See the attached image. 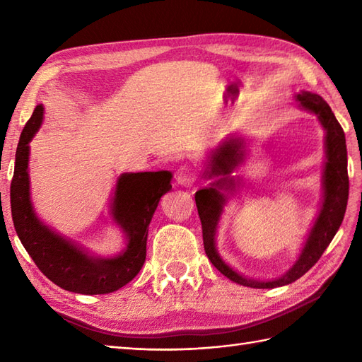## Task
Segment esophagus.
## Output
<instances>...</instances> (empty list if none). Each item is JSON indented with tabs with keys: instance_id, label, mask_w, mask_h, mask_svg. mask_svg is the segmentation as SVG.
<instances>
[{
	"instance_id": "1",
	"label": "esophagus",
	"mask_w": 362,
	"mask_h": 362,
	"mask_svg": "<svg viewBox=\"0 0 362 362\" xmlns=\"http://www.w3.org/2000/svg\"><path fill=\"white\" fill-rule=\"evenodd\" d=\"M177 183L182 187H191L196 180V171L191 166H182L175 174Z\"/></svg>"
}]
</instances>
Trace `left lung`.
Segmentation results:
<instances>
[{
  "mask_svg": "<svg viewBox=\"0 0 362 362\" xmlns=\"http://www.w3.org/2000/svg\"><path fill=\"white\" fill-rule=\"evenodd\" d=\"M300 109L316 115L320 126L325 130V163L322 174V202L314 219L311 230L306 235L302 252L296 263L281 276L272 280L247 279L230 266L219 255L216 249V232L230 196L235 194L236 187L241 185L240 177H232V173L243 163L245 157V140L241 135H230L221 141L216 149L210 152L205 161L204 177L211 180L210 187L199 189L194 194L197 213L202 222L204 249L211 264L232 280L243 286L257 289H271L291 284L298 280L317 263L322 253L332 243L339 230L349 201V174H347V144L345 134L337 122L329 105L319 95L311 91H300L294 96Z\"/></svg>",
  "mask_w": 362,
  "mask_h": 362,
  "instance_id": "left-lung-1",
  "label": "left lung"
}]
</instances>
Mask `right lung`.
<instances>
[{"mask_svg": "<svg viewBox=\"0 0 362 362\" xmlns=\"http://www.w3.org/2000/svg\"><path fill=\"white\" fill-rule=\"evenodd\" d=\"M43 112V104H38L23 129L15 153L11 183L15 232L37 267L62 289L87 296L118 291L135 279L144 264L151 219L161 196L173 188V173H124L118 177L112 194L110 216L124 236L126 247L113 257L93 255L46 226L30 201L29 143L42 126Z\"/></svg>", "mask_w": 362, "mask_h": 362, "instance_id": "add662e5", "label": "right lung"}]
</instances>
